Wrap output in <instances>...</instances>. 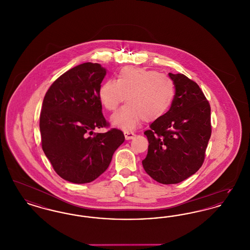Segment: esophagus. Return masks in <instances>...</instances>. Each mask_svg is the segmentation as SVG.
I'll use <instances>...</instances> for the list:
<instances>
[{"label":"esophagus","mask_w":250,"mask_h":250,"mask_svg":"<svg viewBox=\"0 0 250 250\" xmlns=\"http://www.w3.org/2000/svg\"><path fill=\"white\" fill-rule=\"evenodd\" d=\"M124 134H125V140H132V139H134L135 138V133L134 132H132V131H125L124 132Z\"/></svg>","instance_id":"34e87169"}]
</instances>
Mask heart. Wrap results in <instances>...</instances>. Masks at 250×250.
<instances>
[{"label": "heart", "mask_w": 250, "mask_h": 250, "mask_svg": "<svg viewBox=\"0 0 250 250\" xmlns=\"http://www.w3.org/2000/svg\"><path fill=\"white\" fill-rule=\"evenodd\" d=\"M125 96L126 104L112 115L111 122L131 130L143 120L155 121L166 114L175 98V85L166 74L126 66L118 73L116 82L107 80L98 90V100L108 111L116 110Z\"/></svg>", "instance_id": "b5f03b06"}]
</instances>
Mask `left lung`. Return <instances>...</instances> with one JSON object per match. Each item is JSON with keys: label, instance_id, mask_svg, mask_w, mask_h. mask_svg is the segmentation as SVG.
I'll list each match as a JSON object with an SVG mask.
<instances>
[{"label": "left lung", "instance_id": "8db88e82", "mask_svg": "<svg viewBox=\"0 0 250 250\" xmlns=\"http://www.w3.org/2000/svg\"><path fill=\"white\" fill-rule=\"evenodd\" d=\"M175 98L166 114L144 132L149 146L144 170L156 182L178 184L202 166L212 133L211 107L200 86L184 74L168 73Z\"/></svg>", "mask_w": 250, "mask_h": 250}]
</instances>
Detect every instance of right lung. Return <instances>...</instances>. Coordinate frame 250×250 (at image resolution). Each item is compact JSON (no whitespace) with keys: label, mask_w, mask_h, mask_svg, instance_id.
<instances>
[{"label":"right lung","mask_w":250,"mask_h":250,"mask_svg":"<svg viewBox=\"0 0 250 250\" xmlns=\"http://www.w3.org/2000/svg\"><path fill=\"white\" fill-rule=\"evenodd\" d=\"M106 69L84 62L63 73L50 85L40 113L42 149L56 173L68 182L86 184L99 177L125 141L117 128L107 127L98 90Z\"/></svg>","instance_id":"obj_1"}]
</instances>
